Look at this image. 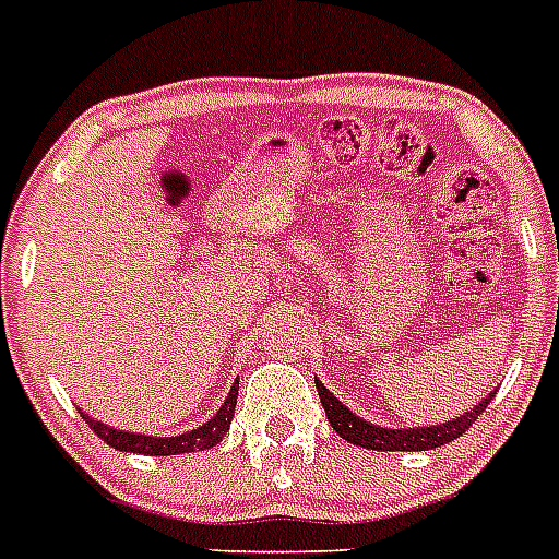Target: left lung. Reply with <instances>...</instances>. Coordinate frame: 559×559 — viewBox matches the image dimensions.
Wrapping results in <instances>:
<instances>
[{
    "label": "left lung",
    "mask_w": 559,
    "mask_h": 559,
    "mask_svg": "<svg viewBox=\"0 0 559 559\" xmlns=\"http://www.w3.org/2000/svg\"><path fill=\"white\" fill-rule=\"evenodd\" d=\"M316 392H319V400H322L324 414H328L330 426L338 433L341 439H347L353 445L367 448V451H433V448H442L453 439L462 437L467 428L481 417V412L492 403L496 394L484 397L473 412L462 414V417L451 419V423H442V426L431 428H380L367 423V419L355 417L344 403H341L335 394H330V389L324 383L316 380Z\"/></svg>",
    "instance_id": "1"
}]
</instances>
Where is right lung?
<instances>
[{
  "instance_id": "add662e5",
  "label": "right lung",
  "mask_w": 559,
  "mask_h": 559,
  "mask_svg": "<svg viewBox=\"0 0 559 559\" xmlns=\"http://www.w3.org/2000/svg\"><path fill=\"white\" fill-rule=\"evenodd\" d=\"M237 383L231 386L229 397H226L224 406L218 408V414L204 423L195 431L179 433V437H145V433H128V431H117V428H108L97 419L86 417L88 428L97 433V437L106 442V445L117 448V451H128V453H145V456H179V453H195V451H206V448L218 445L224 433L229 431V423L235 417V406H237Z\"/></svg>"
}]
</instances>
